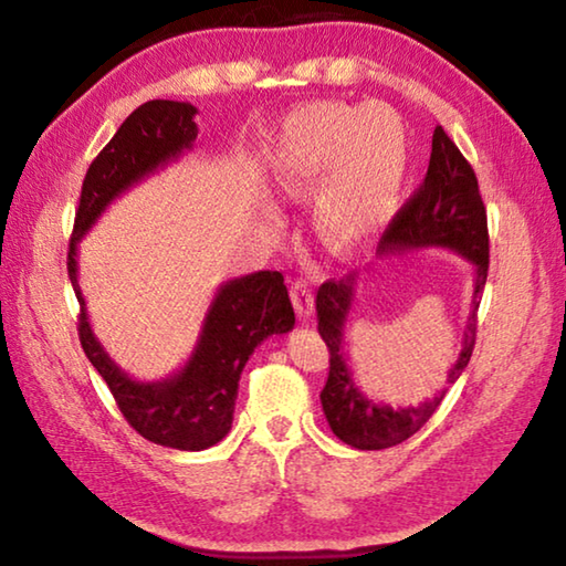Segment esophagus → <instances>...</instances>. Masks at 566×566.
I'll list each match as a JSON object with an SVG mask.
<instances>
[{
	"instance_id": "1",
	"label": "esophagus",
	"mask_w": 566,
	"mask_h": 566,
	"mask_svg": "<svg viewBox=\"0 0 566 566\" xmlns=\"http://www.w3.org/2000/svg\"><path fill=\"white\" fill-rule=\"evenodd\" d=\"M290 294H292L296 317L310 319L312 312H314V294H312L310 282H306V280H294Z\"/></svg>"
}]
</instances>
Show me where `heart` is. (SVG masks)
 Returning a JSON list of instances; mask_svg holds the SVG:
<instances>
[{
    "instance_id": "1",
    "label": "heart",
    "mask_w": 566,
    "mask_h": 566,
    "mask_svg": "<svg viewBox=\"0 0 566 566\" xmlns=\"http://www.w3.org/2000/svg\"><path fill=\"white\" fill-rule=\"evenodd\" d=\"M407 169V134L387 104L317 102L292 112L272 149L276 191L290 202L310 193V224L332 252L349 254L385 232ZM264 227L282 217L266 209Z\"/></svg>"
}]
</instances>
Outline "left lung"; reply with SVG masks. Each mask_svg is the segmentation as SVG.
Here are the masks:
<instances>
[{"mask_svg":"<svg viewBox=\"0 0 566 566\" xmlns=\"http://www.w3.org/2000/svg\"><path fill=\"white\" fill-rule=\"evenodd\" d=\"M419 249H449L464 256L474 270V292L464 324L462 352L447 371V381L454 385L474 349L479 296L490 270V234H486V209L479 195L474 169L442 127L434 129L424 181L391 219L377 254L391 256L419 252ZM357 282L359 272H349L337 282H324L317 290V329L329 347V377L319 399L332 432L344 444L354 449H387L419 432L442 405L447 389L419 407L377 405L375 399L361 395L344 354V324L349 317Z\"/></svg>","mask_w":566,"mask_h":566,"instance_id":"left-lung-1","label":"left lung"}]
</instances>
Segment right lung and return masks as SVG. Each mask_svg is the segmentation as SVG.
Wrapping results in <instances>:
<instances>
[{
  "label": "right lung",
  "mask_w": 566,
  "mask_h": 566,
  "mask_svg": "<svg viewBox=\"0 0 566 566\" xmlns=\"http://www.w3.org/2000/svg\"><path fill=\"white\" fill-rule=\"evenodd\" d=\"M195 114L197 107L189 102L151 99L124 119L84 177L66 254V272L82 306L80 342L84 354L107 381L124 419L149 442L181 452H202L227 437L244 364L266 337L294 329L284 276L254 272L219 284L185 367L165 379L139 381L132 379L94 337L76 280V244L114 199L195 147L199 132Z\"/></svg>",
  "instance_id": "obj_1"
}]
</instances>
